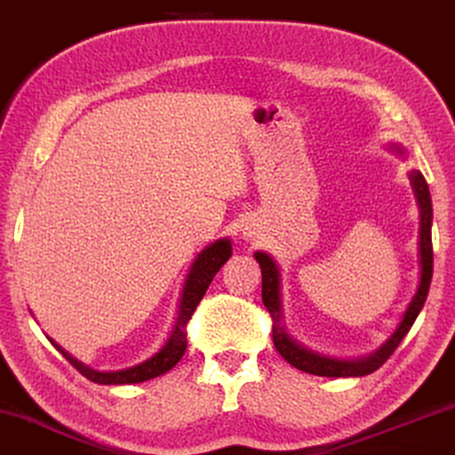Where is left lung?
I'll use <instances>...</instances> for the list:
<instances>
[{
    "mask_svg": "<svg viewBox=\"0 0 455 455\" xmlns=\"http://www.w3.org/2000/svg\"><path fill=\"white\" fill-rule=\"evenodd\" d=\"M409 179L413 183V192H416L418 204H419V263H422V278H419V287L416 297L409 304L405 316L399 327H396L395 335L386 341V344L375 352L373 356L363 358V361H331V358L312 355V352L304 350L301 346H297L293 339L284 333L283 323V310H280V280L276 263H274L266 253H255V259L259 261L261 267V299L263 306L267 307L272 316V339L280 356L284 361L293 364L299 371L312 373V375H323V378H361V375L373 373L375 369H379L388 361L392 352L399 347L403 338L409 333L411 324L416 323L419 310L424 307L426 297H428L430 280H433V236H430V226H433V202H430L428 183L422 177V172L411 171Z\"/></svg>",
    "mask_w": 455,
    "mask_h": 455,
    "instance_id": "8db88e82",
    "label": "left lung"
}]
</instances>
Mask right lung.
Segmentation results:
<instances>
[{
	"mask_svg": "<svg viewBox=\"0 0 455 455\" xmlns=\"http://www.w3.org/2000/svg\"><path fill=\"white\" fill-rule=\"evenodd\" d=\"M232 255V244L228 240H217L215 244H211L209 249H204L198 255V259L189 270V276L185 280L183 287V297H181V306H179V318L175 329H172L171 338H168L166 346L162 347L156 356H151L149 361H145L137 367L126 369V371H114V373H100L94 371V369L84 367L82 363H77L71 355H67L60 346L59 352L63 355L67 361H69L73 367L80 371L84 378H88L94 384H139L145 382V379L158 378V375L171 371L175 364L181 361V356L185 355V347H188V323L192 318V314L198 307L200 299L204 297L206 289H209L211 280L215 278V274L219 272V267L223 266Z\"/></svg>",
	"mask_w": 455,
	"mask_h": 455,
	"instance_id": "right-lung-1",
	"label": "right lung"
}]
</instances>
